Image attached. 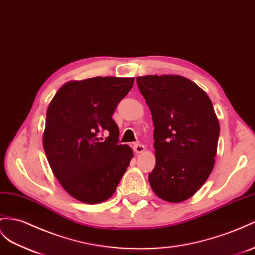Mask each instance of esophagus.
Here are the masks:
<instances>
[{
    "mask_svg": "<svg viewBox=\"0 0 255 255\" xmlns=\"http://www.w3.org/2000/svg\"><path fill=\"white\" fill-rule=\"evenodd\" d=\"M133 149L136 154H140V153H143L145 151V146L143 144H140V143H135V144L133 145Z\"/></svg>",
    "mask_w": 255,
    "mask_h": 255,
    "instance_id": "34e87169",
    "label": "esophagus"
}]
</instances>
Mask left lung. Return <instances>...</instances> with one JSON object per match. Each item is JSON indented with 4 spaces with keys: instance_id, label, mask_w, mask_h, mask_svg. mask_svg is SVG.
<instances>
[{
    "instance_id": "left-lung-1",
    "label": "left lung",
    "mask_w": 255,
    "mask_h": 255,
    "mask_svg": "<svg viewBox=\"0 0 255 255\" xmlns=\"http://www.w3.org/2000/svg\"><path fill=\"white\" fill-rule=\"evenodd\" d=\"M136 84L151 110L156 164L149 185L162 200L184 201L214 167L220 124L208 95L180 75H145Z\"/></svg>"
}]
</instances>
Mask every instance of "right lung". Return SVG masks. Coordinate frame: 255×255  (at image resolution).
<instances>
[{
  "instance_id": "1",
  "label": "right lung",
  "mask_w": 255,
  "mask_h": 255,
  "mask_svg": "<svg viewBox=\"0 0 255 255\" xmlns=\"http://www.w3.org/2000/svg\"><path fill=\"white\" fill-rule=\"evenodd\" d=\"M133 81L111 76L71 81L48 106L45 154L64 191L85 204L109 199L133 156L128 145L119 144V126L112 119Z\"/></svg>"
}]
</instances>
